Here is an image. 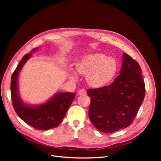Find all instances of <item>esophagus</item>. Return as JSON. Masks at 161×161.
<instances>
[{"label":"esophagus","mask_w":161,"mask_h":161,"mask_svg":"<svg viewBox=\"0 0 161 161\" xmlns=\"http://www.w3.org/2000/svg\"><path fill=\"white\" fill-rule=\"evenodd\" d=\"M86 91L84 89H82L79 90V92H78V94H79V95H86Z\"/></svg>","instance_id":"esophagus-1"}]
</instances>
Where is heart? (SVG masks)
<instances>
[{"label": "heart", "mask_w": 161, "mask_h": 161, "mask_svg": "<svg viewBox=\"0 0 161 161\" xmlns=\"http://www.w3.org/2000/svg\"><path fill=\"white\" fill-rule=\"evenodd\" d=\"M76 70L80 75H87L89 85L99 88L114 79L118 70V63L114 58L103 53H92L81 58L77 63ZM69 76L71 79H76L72 72Z\"/></svg>", "instance_id": "heart-1"}]
</instances>
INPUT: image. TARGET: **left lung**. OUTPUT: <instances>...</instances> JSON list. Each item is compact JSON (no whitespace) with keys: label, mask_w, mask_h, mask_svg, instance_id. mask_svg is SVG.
<instances>
[{"label":"left lung","mask_w":161,"mask_h":161,"mask_svg":"<svg viewBox=\"0 0 161 161\" xmlns=\"http://www.w3.org/2000/svg\"><path fill=\"white\" fill-rule=\"evenodd\" d=\"M119 74L109 86L87 90L91 98L89 119L97 130L105 133L128 127L144 99L142 70L126 53L122 56Z\"/></svg>","instance_id":"1"}]
</instances>
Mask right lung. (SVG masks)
I'll list each match as a JSON object with an SVG mask.
<instances>
[{
	"label": "right lung",
	"instance_id": "add662e5",
	"mask_svg": "<svg viewBox=\"0 0 161 161\" xmlns=\"http://www.w3.org/2000/svg\"><path fill=\"white\" fill-rule=\"evenodd\" d=\"M38 48H34L31 52ZM32 57L31 53L25 55L19 63L11 76V93L14 111L18 116L28 125L36 130H47L59 125L66 114L67 110L75 98L74 92H58L46 103L30 105L24 103L19 95L18 76L26 62Z\"/></svg>",
	"mask_w": 161,
	"mask_h": 161
}]
</instances>
